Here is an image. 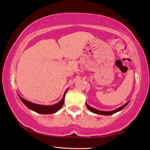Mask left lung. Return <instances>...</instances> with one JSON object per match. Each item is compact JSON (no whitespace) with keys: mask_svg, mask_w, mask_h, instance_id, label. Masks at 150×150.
Listing matches in <instances>:
<instances>
[{"mask_svg":"<svg viewBox=\"0 0 150 150\" xmlns=\"http://www.w3.org/2000/svg\"><path fill=\"white\" fill-rule=\"evenodd\" d=\"M129 103V102H127V103L125 104L124 105L119 107V108H118L117 109L114 110V111H99V110H97L94 108H92V107H91L90 106H89L87 103H86V106H87L88 109L91 111L93 113H96V114H98V115H113L115 114V112H117L118 111H120V110H122L125 108V107L127 105L128 103Z\"/></svg>","mask_w":150,"mask_h":150,"instance_id":"1","label":"left lung"}]
</instances>
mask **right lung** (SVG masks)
I'll return each mask as SVG.
<instances>
[{
    "instance_id": "obj_1",
    "label": "right lung",
    "mask_w": 150,
    "mask_h": 150,
    "mask_svg": "<svg viewBox=\"0 0 150 150\" xmlns=\"http://www.w3.org/2000/svg\"><path fill=\"white\" fill-rule=\"evenodd\" d=\"M66 93H67V91H65L61 101L59 102L58 103L54 105L49 106L41 105H38L31 103V102L22 98V97H20L19 95H18V96H19L20 99H21V101L23 102V104H24L26 107H28L29 109L32 110V111H34L35 112H38V113L40 114H52L57 112L62 107L64 102V97L66 95Z\"/></svg>"
}]
</instances>
